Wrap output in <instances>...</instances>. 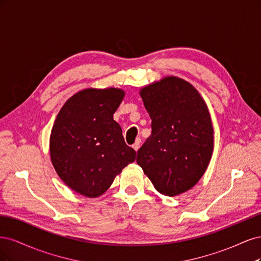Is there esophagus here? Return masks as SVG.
I'll return each mask as SVG.
<instances>
[{
    "mask_svg": "<svg viewBox=\"0 0 261 261\" xmlns=\"http://www.w3.org/2000/svg\"><path fill=\"white\" fill-rule=\"evenodd\" d=\"M140 143H141V140H140L139 138H137V139H136V141H135V144L133 145V149L135 150V151H137V150L139 149V147H140Z\"/></svg>",
    "mask_w": 261,
    "mask_h": 261,
    "instance_id": "esophagus-1",
    "label": "esophagus"
}]
</instances>
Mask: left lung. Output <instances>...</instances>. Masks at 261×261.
<instances>
[{"instance_id": "left-lung-1", "label": "left lung", "mask_w": 261, "mask_h": 261, "mask_svg": "<svg viewBox=\"0 0 261 261\" xmlns=\"http://www.w3.org/2000/svg\"><path fill=\"white\" fill-rule=\"evenodd\" d=\"M151 118V135L137 151V164L165 196L196 185L213 151V128L204 101L194 87L167 77L141 89Z\"/></svg>"}]
</instances>
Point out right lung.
<instances>
[{
	"label": "right lung",
	"instance_id": "right-lung-1",
	"mask_svg": "<svg viewBox=\"0 0 261 261\" xmlns=\"http://www.w3.org/2000/svg\"><path fill=\"white\" fill-rule=\"evenodd\" d=\"M124 98L115 88L86 89L63 106L53 125L50 154L64 183L86 197H98L111 186L136 151L125 144L113 114Z\"/></svg>",
	"mask_w": 261,
	"mask_h": 261
}]
</instances>
